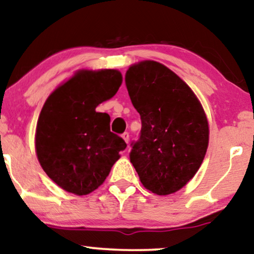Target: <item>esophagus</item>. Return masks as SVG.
Segmentation results:
<instances>
[{"label":"esophagus","mask_w":254,"mask_h":254,"mask_svg":"<svg viewBox=\"0 0 254 254\" xmlns=\"http://www.w3.org/2000/svg\"><path fill=\"white\" fill-rule=\"evenodd\" d=\"M123 139L126 141V143H128V141H129V134H128L127 131H125V133L123 134Z\"/></svg>","instance_id":"34e87169"}]
</instances>
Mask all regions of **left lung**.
Wrapping results in <instances>:
<instances>
[{
	"instance_id": "1",
	"label": "left lung",
	"mask_w": 254,
	"mask_h": 254,
	"mask_svg": "<svg viewBox=\"0 0 254 254\" xmlns=\"http://www.w3.org/2000/svg\"><path fill=\"white\" fill-rule=\"evenodd\" d=\"M126 86L139 112V139L130 143V162L144 188L169 195L199 169L209 143V126L198 99L173 71L146 61L128 68Z\"/></svg>"
}]
</instances>
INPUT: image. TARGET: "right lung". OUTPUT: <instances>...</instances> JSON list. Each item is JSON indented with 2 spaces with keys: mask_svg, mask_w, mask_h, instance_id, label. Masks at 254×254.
Masks as SVG:
<instances>
[{
  "mask_svg": "<svg viewBox=\"0 0 254 254\" xmlns=\"http://www.w3.org/2000/svg\"><path fill=\"white\" fill-rule=\"evenodd\" d=\"M123 77L117 70L80 71L45 101L36 130L39 163L56 184L75 195L100 187L126 149L112 133L111 118L95 107L113 97Z\"/></svg>",
  "mask_w": 254,
  "mask_h": 254,
  "instance_id": "add662e5",
  "label": "right lung"
}]
</instances>
